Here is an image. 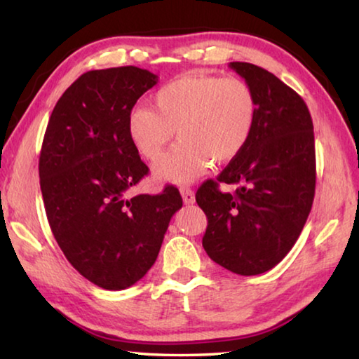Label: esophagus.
Instances as JSON below:
<instances>
[{"label":"esophagus","mask_w":359,"mask_h":359,"mask_svg":"<svg viewBox=\"0 0 359 359\" xmlns=\"http://www.w3.org/2000/svg\"><path fill=\"white\" fill-rule=\"evenodd\" d=\"M180 194H182V198H184V203L185 204H193L194 203V191L191 190V188L182 187L180 188Z\"/></svg>","instance_id":"34e87169"}]
</instances>
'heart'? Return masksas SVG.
<instances>
[{
    "instance_id": "obj_1",
    "label": "heart",
    "mask_w": 359,
    "mask_h": 359,
    "mask_svg": "<svg viewBox=\"0 0 359 359\" xmlns=\"http://www.w3.org/2000/svg\"><path fill=\"white\" fill-rule=\"evenodd\" d=\"M151 101L154 109H133L126 131L149 161L160 160L177 133V147L155 166L156 177L172 184L196 180L214 161L234 160L257 123V98L238 77L187 74L163 85Z\"/></svg>"
}]
</instances>
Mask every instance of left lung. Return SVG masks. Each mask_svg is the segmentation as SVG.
<instances>
[{"mask_svg":"<svg viewBox=\"0 0 359 359\" xmlns=\"http://www.w3.org/2000/svg\"><path fill=\"white\" fill-rule=\"evenodd\" d=\"M258 102L245 149L215 180L198 188L208 215L203 247L210 259L239 276H258L287 257L311 214L315 194L313 123L306 102L272 72L233 62ZM218 183L239 184L234 195Z\"/></svg>","mask_w":359,"mask_h":359,"instance_id":"8db88e82","label":"left lung"}]
</instances>
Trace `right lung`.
I'll return each mask as SVG.
<instances>
[{
    "label": "right lung",
    "mask_w": 359,
    "mask_h": 359,
    "mask_svg": "<svg viewBox=\"0 0 359 359\" xmlns=\"http://www.w3.org/2000/svg\"><path fill=\"white\" fill-rule=\"evenodd\" d=\"M158 76L136 66L82 74L53 107L39 156L48 224L66 259L104 290H125L147 274L180 193L126 191L149 168L126 131L136 101Z\"/></svg>",
    "instance_id": "add662e5"
}]
</instances>
